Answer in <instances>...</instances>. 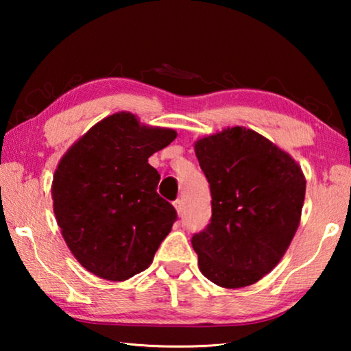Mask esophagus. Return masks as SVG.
Listing matches in <instances>:
<instances>
[{"label":"esophagus","instance_id":"esophagus-1","mask_svg":"<svg viewBox=\"0 0 351 351\" xmlns=\"http://www.w3.org/2000/svg\"><path fill=\"white\" fill-rule=\"evenodd\" d=\"M173 206H175V209H176V212H178V215H182V212H184V203L181 199H176L175 203H173Z\"/></svg>","mask_w":351,"mask_h":351}]
</instances>
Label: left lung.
Returning a JSON list of instances; mask_svg holds the SVG:
<instances>
[{"label": "left lung", "instance_id": "8db88e82", "mask_svg": "<svg viewBox=\"0 0 351 351\" xmlns=\"http://www.w3.org/2000/svg\"><path fill=\"white\" fill-rule=\"evenodd\" d=\"M210 184L212 218L192 237L198 268L218 287L257 283L276 268L300 224L306 180L274 142L246 127L195 141Z\"/></svg>", "mask_w": 351, "mask_h": 351}]
</instances>
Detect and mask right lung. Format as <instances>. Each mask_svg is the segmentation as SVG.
<instances>
[{
  "label": "right lung",
  "mask_w": 351,
  "mask_h": 351,
  "mask_svg": "<svg viewBox=\"0 0 351 351\" xmlns=\"http://www.w3.org/2000/svg\"><path fill=\"white\" fill-rule=\"evenodd\" d=\"M176 136L119 111L93 125L58 161L51 186L54 215L88 272L123 282L152 265L176 210L158 195L161 176L148 158Z\"/></svg>",
  "instance_id": "obj_1"
}]
</instances>
